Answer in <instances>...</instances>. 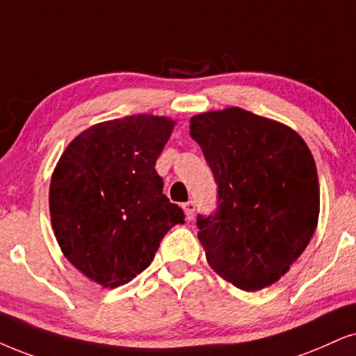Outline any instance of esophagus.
Wrapping results in <instances>:
<instances>
[{"instance_id": "obj_1", "label": "esophagus", "mask_w": 356, "mask_h": 356, "mask_svg": "<svg viewBox=\"0 0 356 356\" xmlns=\"http://www.w3.org/2000/svg\"><path fill=\"white\" fill-rule=\"evenodd\" d=\"M182 209H184V213H186V218L192 220L193 218V211H195V204H193V202L191 200V202H187V204H184Z\"/></svg>"}]
</instances>
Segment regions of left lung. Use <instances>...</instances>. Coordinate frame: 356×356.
Here are the masks:
<instances>
[{"mask_svg": "<svg viewBox=\"0 0 356 356\" xmlns=\"http://www.w3.org/2000/svg\"><path fill=\"white\" fill-rule=\"evenodd\" d=\"M191 136L218 186L215 215L197 220L210 268L243 291L274 284L317 228L312 152L289 126L238 106L193 115Z\"/></svg>", "mask_w": 356, "mask_h": 356, "instance_id": "left-lung-1", "label": "left lung"}]
</instances>
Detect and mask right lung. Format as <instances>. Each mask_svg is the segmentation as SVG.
Here are the masks:
<instances>
[{"instance_id":"obj_1","label":"right lung","mask_w":356,"mask_h":356,"mask_svg":"<svg viewBox=\"0 0 356 356\" xmlns=\"http://www.w3.org/2000/svg\"><path fill=\"white\" fill-rule=\"evenodd\" d=\"M174 126L172 118L146 113L97 123L72 139L54 169V235L72 266L97 284L131 281L165 233L184 223L154 169Z\"/></svg>"}]
</instances>
